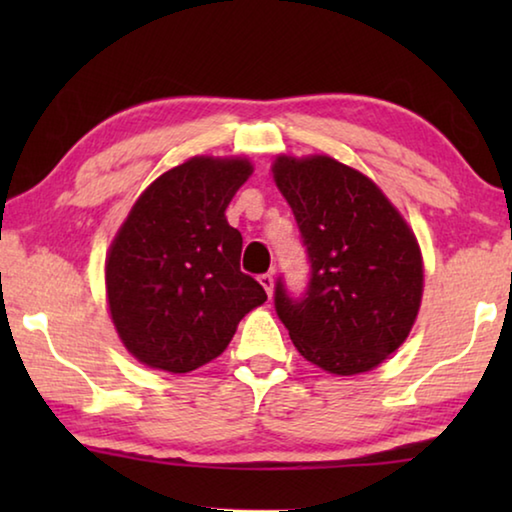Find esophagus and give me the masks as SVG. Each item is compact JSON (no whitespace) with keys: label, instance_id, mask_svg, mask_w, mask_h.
<instances>
[{"label":"esophagus","instance_id":"34e87169","mask_svg":"<svg viewBox=\"0 0 512 512\" xmlns=\"http://www.w3.org/2000/svg\"><path fill=\"white\" fill-rule=\"evenodd\" d=\"M259 284H262L264 291L268 293V298H271V296H273V275H271V273L259 275Z\"/></svg>","mask_w":512,"mask_h":512}]
</instances>
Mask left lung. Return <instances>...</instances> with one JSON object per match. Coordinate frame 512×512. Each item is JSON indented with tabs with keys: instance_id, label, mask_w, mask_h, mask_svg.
<instances>
[{
	"instance_id": "obj_1",
	"label": "left lung",
	"mask_w": 512,
	"mask_h": 512,
	"mask_svg": "<svg viewBox=\"0 0 512 512\" xmlns=\"http://www.w3.org/2000/svg\"><path fill=\"white\" fill-rule=\"evenodd\" d=\"M273 176L311 266L300 298L277 280V316L318 368L334 375L372 370L400 348L418 316V241L370 178L334 158L282 155Z\"/></svg>"
}]
</instances>
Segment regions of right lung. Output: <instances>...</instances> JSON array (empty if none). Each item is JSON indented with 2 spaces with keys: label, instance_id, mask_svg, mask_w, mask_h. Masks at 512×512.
I'll list each match as a JSON object with an SVG mask.
<instances>
[{
  "label": "right lung",
  "instance_id": "add662e5",
  "mask_svg": "<svg viewBox=\"0 0 512 512\" xmlns=\"http://www.w3.org/2000/svg\"><path fill=\"white\" fill-rule=\"evenodd\" d=\"M248 160L192 158L144 189L106 259L112 323L151 368L189 372L228 348L239 320L266 300L241 273V232L225 219Z\"/></svg>",
  "mask_w": 512,
  "mask_h": 512
}]
</instances>
